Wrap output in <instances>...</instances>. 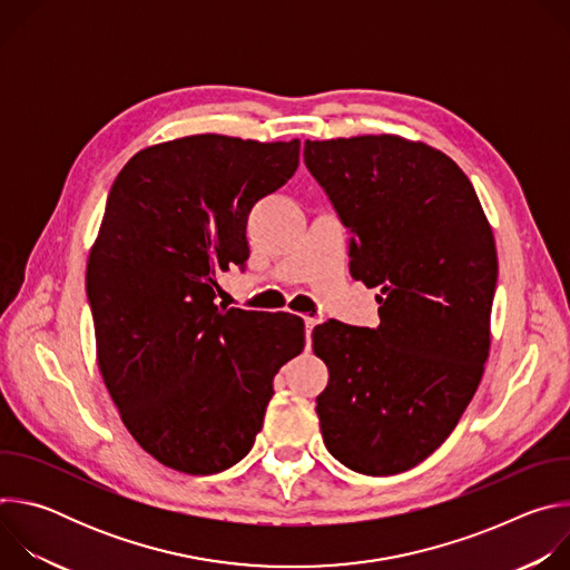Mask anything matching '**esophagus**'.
<instances>
[{"label": "esophagus", "mask_w": 570, "mask_h": 570, "mask_svg": "<svg viewBox=\"0 0 570 570\" xmlns=\"http://www.w3.org/2000/svg\"><path fill=\"white\" fill-rule=\"evenodd\" d=\"M320 322V317H315V315H304V327H306V341H311V332H313V327L315 324Z\"/></svg>", "instance_id": "esophagus-1"}]
</instances>
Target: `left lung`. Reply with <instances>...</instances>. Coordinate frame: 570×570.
Here are the masks:
<instances>
[{
	"label": "left lung",
	"instance_id": "1",
	"mask_svg": "<svg viewBox=\"0 0 570 570\" xmlns=\"http://www.w3.org/2000/svg\"><path fill=\"white\" fill-rule=\"evenodd\" d=\"M311 176L352 232L350 271L379 286V327L330 320L313 352L324 446L365 475L426 460L455 429L490 356L497 243L473 185L442 150L399 135L304 141Z\"/></svg>",
	"mask_w": 570,
	"mask_h": 570
}]
</instances>
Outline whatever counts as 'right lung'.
Returning a JSON list of instances; mask_svg holds the SVG:
<instances>
[{
  "label": "right lung",
  "instance_id": "obj_1",
  "mask_svg": "<svg viewBox=\"0 0 570 570\" xmlns=\"http://www.w3.org/2000/svg\"><path fill=\"white\" fill-rule=\"evenodd\" d=\"M299 165V139L189 135L119 171L88 259L97 361L121 422L157 462L209 475L246 458L273 379L304 350L291 313L216 304L246 266L250 209Z\"/></svg>",
  "mask_w": 570,
  "mask_h": 570
}]
</instances>
